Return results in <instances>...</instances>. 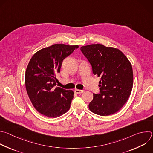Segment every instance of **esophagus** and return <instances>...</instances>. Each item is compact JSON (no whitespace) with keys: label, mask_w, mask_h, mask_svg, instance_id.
I'll return each mask as SVG.
<instances>
[{"label":"esophagus","mask_w":153,"mask_h":153,"mask_svg":"<svg viewBox=\"0 0 153 153\" xmlns=\"http://www.w3.org/2000/svg\"><path fill=\"white\" fill-rule=\"evenodd\" d=\"M74 92L77 94H81V93H83L85 91L84 90H80V89H74Z\"/></svg>","instance_id":"34e87169"}]
</instances>
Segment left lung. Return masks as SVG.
Returning a JSON list of instances; mask_svg holds the SVG:
<instances>
[{"label":"left lung","mask_w":153,"mask_h":153,"mask_svg":"<svg viewBox=\"0 0 153 153\" xmlns=\"http://www.w3.org/2000/svg\"><path fill=\"white\" fill-rule=\"evenodd\" d=\"M92 66L93 74L100 77V93L93 94L89 109L101 116H108L120 111L126 103L133 88L131 65L119 49L102 44L80 47Z\"/></svg>","instance_id":"1"}]
</instances>
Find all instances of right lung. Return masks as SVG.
I'll list each match as a JSON object with an SVG mask.
<instances>
[{
	"label": "right lung",
	"instance_id": "add662e5",
	"mask_svg": "<svg viewBox=\"0 0 153 153\" xmlns=\"http://www.w3.org/2000/svg\"><path fill=\"white\" fill-rule=\"evenodd\" d=\"M78 47L56 44L38 51L30 59L25 73L26 88L33 106L42 115L56 118L70 109L74 92L56 87V76L63 60Z\"/></svg>",
	"mask_w": 153,
	"mask_h": 153
}]
</instances>
